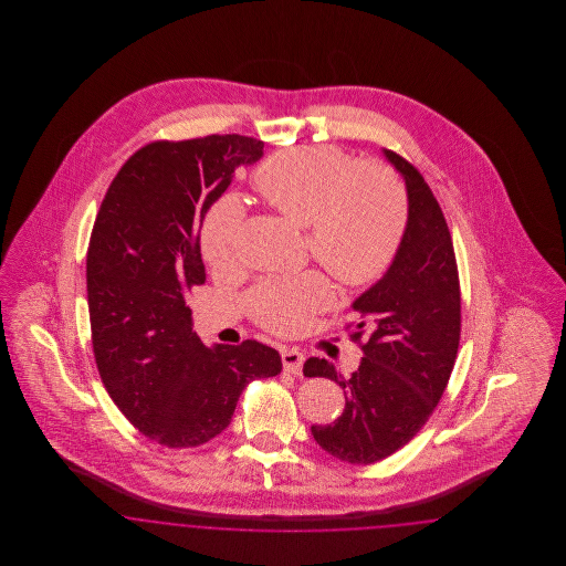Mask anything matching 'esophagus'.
Listing matches in <instances>:
<instances>
[{
  "label": "esophagus",
  "instance_id": "esophagus-1",
  "mask_svg": "<svg viewBox=\"0 0 566 566\" xmlns=\"http://www.w3.org/2000/svg\"><path fill=\"white\" fill-rule=\"evenodd\" d=\"M282 365H284V371L293 374V376H301L303 371V354L296 350V348H282Z\"/></svg>",
  "mask_w": 566,
  "mask_h": 566
}]
</instances>
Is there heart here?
<instances>
[{
    "mask_svg": "<svg viewBox=\"0 0 566 566\" xmlns=\"http://www.w3.org/2000/svg\"><path fill=\"white\" fill-rule=\"evenodd\" d=\"M252 185L275 212L305 229L310 254L348 286H367L388 270L403 240L409 201L395 169L354 163L339 146L293 148L256 167ZM243 210L224 195L201 227V250L218 271L240 261ZM331 301L321 273L271 277L250 296L256 321L295 333Z\"/></svg>",
    "mask_w": 566,
    "mask_h": 566,
    "instance_id": "1",
    "label": "heart"
}]
</instances>
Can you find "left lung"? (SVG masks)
Here are the masks:
<instances>
[{
    "label": "left lung",
    "instance_id": "1",
    "mask_svg": "<svg viewBox=\"0 0 566 566\" xmlns=\"http://www.w3.org/2000/svg\"><path fill=\"white\" fill-rule=\"evenodd\" d=\"M384 157L403 176L409 212L390 268L352 303V339L363 360L350 377L333 363L307 358L305 377L344 388L346 407L312 434L331 457L371 464L395 454L420 431L439 403L460 342V284L452 235L422 174L392 150Z\"/></svg>",
    "mask_w": 566,
    "mask_h": 566
}]
</instances>
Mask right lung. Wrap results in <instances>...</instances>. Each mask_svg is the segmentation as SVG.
<instances>
[{"label":"right lung","mask_w":566,"mask_h":566,"mask_svg":"<svg viewBox=\"0 0 566 566\" xmlns=\"http://www.w3.org/2000/svg\"><path fill=\"white\" fill-rule=\"evenodd\" d=\"M263 146L233 134L139 148L112 180L91 233L86 296L99 376L135 429L167 448L214 439L243 388L282 371L280 354L254 339L208 348L187 305L206 282L203 218Z\"/></svg>","instance_id":"right-lung-1"}]
</instances>
